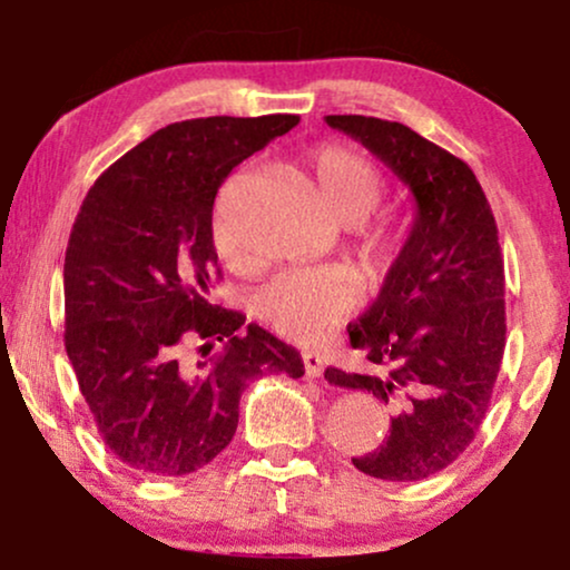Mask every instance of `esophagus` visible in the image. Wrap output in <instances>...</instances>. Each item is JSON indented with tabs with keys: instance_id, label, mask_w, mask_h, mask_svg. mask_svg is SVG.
I'll list each match as a JSON object with an SVG mask.
<instances>
[{
	"instance_id": "1",
	"label": "esophagus",
	"mask_w": 570,
	"mask_h": 570,
	"mask_svg": "<svg viewBox=\"0 0 570 570\" xmlns=\"http://www.w3.org/2000/svg\"><path fill=\"white\" fill-rule=\"evenodd\" d=\"M303 365H306V376L308 379H318L324 373V361H322V355L318 353H303Z\"/></svg>"
}]
</instances>
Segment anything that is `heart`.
I'll list each match as a JSON object with an SVG mask.
<instances>
[{"mask_svg": "<svg viewBox=\"0 0 570 570\" xmlns=\"http://www.w3.org/2000/svg\"><path fill=\"white\" fill-rule=\"evenodd\" d=\"M308 176L326 213L353 225L373 213L384 194V178L373 163L340 145H322L308 155ZM404 240L402 225L379 223L363 233L361 256L371 269H386ZM217 246L228 264L238 267L240 256L228 233L217 223ZM357 287L342 267H306L277 275L256 295V314L277 334L295 342L322 340L355 308Z\"/></svg>", "mask_w": 570, "mask_h": 570, "instance_id": "obj_1", "label": "heart"}]
</instances>
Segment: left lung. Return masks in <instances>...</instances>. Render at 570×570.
Here are the masks:
<instances>
[{
	"label": "left lung",
	"instance_id": "left-lung-1",
	"mask_svg": "<svg viewBox=\"0 0 570 570\" xmlns=\"http://www.w3.org/2000/svg\"><path fill=\"white\" fill-rule=\"evenodd\" d=\"M371 150L415 199V220L379 298L347 326L365 368H326L392 410L386 441L353 459L389 482L446 470L485 417L505 347V277L495 217L472 168L400 121L326 116Z\"/></svg>",
	"mask_w": 570,
	"mask_h": 570
}]
</instances>
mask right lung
Segmentation results:
<instances>
[{
	"instance_id": "add662e5",
	"label": "right lung",
	"mask_w": 570,
	"mask_h": 570,
	"mask_svg": "<svg viewBox=\"0 0 570 570\" xmlns=\"http://www.w3.org/2000/svg\"><path fill=\"white\" fill-rule=\"evenodd\" d=\"M291 114L168 124L90 186L65 256V347L100 439L150 478L213 462L238 428L244 386L301 379V353L209 303L220 277L217 189L238 163L291 131ZM202 341L205 362L188 347ZM224 342L217 356L208 350Z\"/></svg>"
}]
</instances>
